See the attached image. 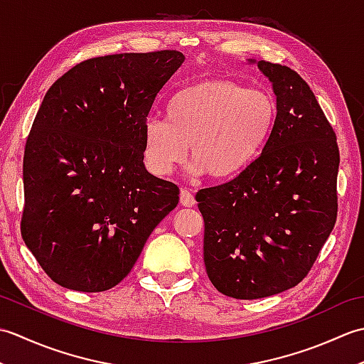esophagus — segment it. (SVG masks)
<instances>
[{
  "mask_svg": "<svg viewBox=\"0 0 364 364\" xmlns=\"http://www.w3.org/2000/svg\"><path fill=\"white\" fill-rule=\"evenodd\" d=\"M180 203H181L183 206H186V208L194 206V205H196V197H194V194H192V192H191L189 189L183 188L181 192H180Z\"/></svg>",
  "mask_w": 364,
  "mask_h": 364,
  "instance_id": "obj_1",
  "label": "esophagus"
}]
</instances>
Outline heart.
Masks as SVG:
<instances>
[{"label":"heart","mask_w":364,"mask_h":364,"mask_svg":"<svg viewBox=\"0 0 364 364\" xmlns=\"http://www.w3.org/2000/svg\"><path fill=\"white\" fill-rule=\"evenodd\" d=\"M166 119H149L144 125V159L150 172L170 173L186 159L191 145V172L228 183L266 151L277 127L278 103L267 90L211 78L172 95Z\"/></svg>","instance_id":"heart-1"}]
</instances>
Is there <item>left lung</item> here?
<instances>
[{
	"instance_id": "left-lung-1",
	"label": "left lung",
	"mask_w": 364,
	"mask_h": 364,
	"mask_svg": "<svg viewBox=\"0 0 364 364\" xmlns=\"http://www.w3.org/2000/svg\"><path fill=\"white\" fill-rule=\"evenodd\" d=\"M278 103L266 151L233 181L197 192L203 261L228 297H269L310 272L335 227L339 150L313 90L292 68L259 60Z\"/></svg>"
}]
</instances>
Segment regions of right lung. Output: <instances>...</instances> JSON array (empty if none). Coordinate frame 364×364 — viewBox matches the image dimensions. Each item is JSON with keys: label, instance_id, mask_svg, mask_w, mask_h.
I'll return each mask as SVG.
<instances>
[{"label": "right lung", "instance_id": "obj_1", "mask_svg": "<svg viewBox=\"0 0 364 364\" xmlns=\"http://www.w3.org/2000/svg\"><path fill=\"white\" fill-rule=\"evenodd\" d=\"M183 60L176 50L92 58L46 92L25 146L20 230L63 288L119 284L178 205L176 184L144 166V125Z\"/></svg>", "mask_w": 364, "mask_h": 364}]
</instances>
